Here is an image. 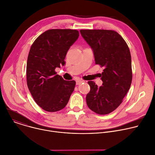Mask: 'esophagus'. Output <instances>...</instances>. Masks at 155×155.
Masks as SVG:
<instances>
[{
  "label": "esophagus",
  "instance_id": "esophagus-1",
  "mask_svg": "<svg viewBox=\"0 0 155 155\" xmlns=\"http://www.w3.org/2000/svg\"><path fill=\"white\" fill-rule=\"evenodd\" d=\"M83 82H84V81L80 80H78L76 81V84H77V85H79V84H81V83H83Z\"/></svg>",
  "mask_w": 155,
  "mask_h": 155
}]
</instances>
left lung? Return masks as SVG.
<instances>
[{
    "mask_svg": "<svg viewBox=\"0 0 155 155\" xmlns=\"http://www.w3.org/2000/svg\"><path fill=\"white\" fill-rule=\"evenodd\" d=\"M93 49L95 63L104 68L98 87L88 81L90 91L86 97L87 105L99 115L112 112L122 103L132 78L131 56L125 40L116 31L105 29L80 31Z\"/></svg>",
    "mask_w": 155,
    "mask_h": 155,
    "instance_id": "left-lung-1",
    "label": "left lung"
}]
</instances>
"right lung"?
Returning a JSON list of instances; mask_svg holds the SVG:
<instances>
[{"label":"right lung","instance_id":"1","mask_svg":"<svg viewBox=\"0 0 155 155\" xmlns=\"http://www.w3.org/2000/svg\"><path fill=\"white\" fill-rule=\"evenodd\" d=\"M79 32L73 29H50L40 35L31 47L27 61V84L35 102L47 112L64 108L74 90L75 81H66L55 72Z\"/></svg>","mask_w":155,"mask_h":155}]
</instances>
